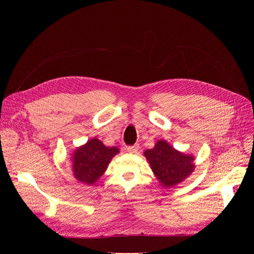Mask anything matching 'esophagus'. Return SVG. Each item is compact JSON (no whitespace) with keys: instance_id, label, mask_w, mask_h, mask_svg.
Returning a JSON list of instances; mask_svg holds the SVG:
<instances>
[{"instance_id":"esophagus-1","label":"esophagus","mask_w":254,"mask_h":254,"mask_svg":"<svg viewBox=\"0 0 254 254\" xmlns=\"http://www.w3.org/2000/svg\"><path fill=\"white\" fill-rule=\"evenodd\" d=\"M128 152L130 153H136L137 150H139V146L137 145H132V146H128V147L126 148Z\"/></svg>"}]
</instances>
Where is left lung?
Returning <instances> with one entry per match:
<instances>
[{"label":"left lung","instance_id":"left-lung-1","mask_svg":"<svg viewBox=\"0 0 254 254\" xmlns=\"http://www.w3.org/2000/svg\"><path fill=\"white\" fill-rule=\"evenodd\" d=\"M144 155L164 188L182 182L194 171L193 157L177 151L163 140L157 142L155 147L146 150Z\"/></svg>","mask_w":254,"mask_h":254}]
</instances>
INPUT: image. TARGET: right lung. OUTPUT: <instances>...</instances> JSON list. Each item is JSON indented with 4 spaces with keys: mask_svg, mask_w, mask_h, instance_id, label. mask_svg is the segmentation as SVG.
Wrapping results in <instances>:
<instances>
[{
    "mask_svg": "<svg viewBox=\"0 0 254 254\" xmlns=\"http://www.w3.org/2000/svg\"><path fill=\"white\" fill-rule=\"evenodd\" d=\"M119 152L117 147H107L97 139L90 140L73 155V173L76 179L93 184L101 177L111 159Z\"/></svg>",
    "mask_w": 254,
    "mask_h": 254,
    "instance_id": "obj_1",
    "label": "right lung"
}]
</instances>
